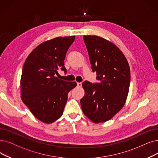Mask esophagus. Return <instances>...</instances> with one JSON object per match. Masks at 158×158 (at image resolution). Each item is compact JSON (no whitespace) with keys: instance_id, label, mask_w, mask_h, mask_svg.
Here are the masks:
<instances>
[{"instance_id":"34e87169","label":"esophagus","mask_w":158,"mask_h":158,"mask_svg":"<svg viewBox=\"0 0 158 158\" xmlns=\"http://www.w3.org/2000/svg\"><path fill=\"white\" fill-rule=\"evenodd\" d=\"M77 85L78 87H81V86H82V83H77Z\"/></svg>"}]
</instances>
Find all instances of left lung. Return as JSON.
Wrapping results in <instances>:
<instances>
[{
  "mask_svg": "<svg viewBox=\"0 0 158 158\" xmlns=\"http://www.w3.org/2000/svg\"><path fill=\"white\" fill-rule=\"evenodd\" d=\"M93 72L99 83H82L80 101L84 114L93 123L106 122L124 106L129 91L130 67L124 54L114 43L96 35H84Z\"/></svg>",
  "mask_w": 158,
  "mask_h": 158,
  "instance_id": "left-lung-1",
  "label": "left lung"
}]
</instances>
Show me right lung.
I'll use <instances>...</instances> for the list:
<instances>
[{
    "label": "right lung",
    "instance_id": "obj_1",
    "mask_svg": "<svg viewBox=\"0 0 158 158\" xmlns=\"http://www.w3.org/2000/svg\"><path fill=\"white\" fill-rule=\"evenodd\" d=\"M75 36L59 37L40 44L26 58L20 78L21 99L35 117L52 123L63 115L68 94L76 82L59 79V69L65 73L64 60Z\"/></svg>",
    "mask_w": 158,
    "mask_h": 158
}]
</instances>
